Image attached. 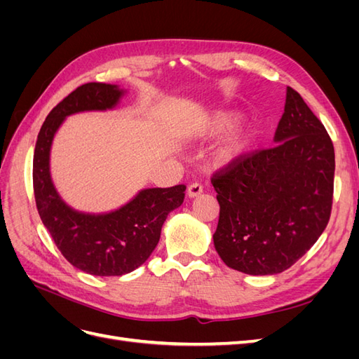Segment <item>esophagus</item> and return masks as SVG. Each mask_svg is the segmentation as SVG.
Masks as SVG:
<instances>
[{"label":"esophagus","instance_id":"esophagus-1","mask_svg":"<svg viewBox=\"0 0 359 359\" xmlns=\"http://www.w3.org/2000/svg\"><path fill=\"white\" fill-rule=\"evenodd\" d=\"M202 191H203V187H202V184H199V182H193L187 187L189 198H196V196H199Z\"/></svg>","mask_w":359,"mask_h":359}]
</instances>
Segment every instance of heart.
Instances as JSON below:
<instances>
[{"mask_svg":"<svg viewBox=\"0 0 359 359\" xmlns=\"http://www.w3.org/2000/svg\"><path fill=\"white\" fill-rule=\"evenodd\" d=\"M236 114L229 111H220L217 112L210 121V132L214 135H219L226 132L227 128H231L236 121ZM253 142V130L250 127H240L227 137L224 142L217 148L215 151V160L220 165H227L243 157L250 145Z\"/></svg>","mask_w":359,"mask_h":359,"instance_id":"1","label":"heart"}]
</instances>
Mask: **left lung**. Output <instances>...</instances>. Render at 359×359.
<instances>
[{
	"label": "left lung",
	"mask_w": 359,
	"mask_h": 359,
	"mask_svg": "<svg viewBox=\"0 0 359 359\" xmlns=\"http://www.w3.org/2000/svg\"><path fill=\"white\" fill-rule=\"evenodd\" d=\"M274 142L227 163L211 178L220 205L214 247L227 266L250 276L290 268L331 217L332 140L290 86Z\"/></svg>",
	"instance_id": "1"
}]
</instances>
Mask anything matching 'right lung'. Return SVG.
Returning <instances> with one entry per match:
<instances>
[{"label": "right lung", "mask_w": 359, "mask_h": 359, "mask_svg": "<svg viewBox=\"0 0 359 359\" xmlns=\"http://www.w3.org/2000/svg\"><path fill=\"white\" fill-rule=\"evenodd\" d=\"M123 91L115 85L90 82L78 86L46 116L32 158L36 206L61 255L78 269L111 277L132 273L154 252L161 226L182 203L186 186L145 189L109 214H82L61 201L49 173L53 135L64 118L83 111L112 109Z\"/></svg>", "instance_id": "add662e5"}]
</instances>
